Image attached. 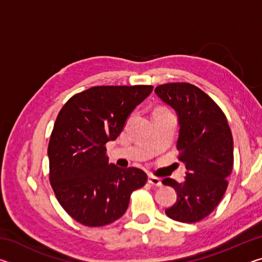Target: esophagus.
Masks as SVG:
<instances>
[{"label":"esophagus","mask_w":262,"mask_h":262,"mask_svg":"<svg viewBox=\"0 0 262 262\" xmlns=\"http://www.w3.org/2000/svg\"><path fill=\"white\" fill-rule=\"evenodd\" d=\"M148 183L151 184L152 186H156V187H161L162 186V181L157 177H154V176H149L148 177Z\"/></svg>","instance_id":"esophagus-1"}]
</instances>
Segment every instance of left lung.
Listing matches in <instances>:
<instances>
[{"label":"left lung","instance_id":"left-lung-1","mask_svg":"<svg viewBox=\"0 0 262 262\" xmlns=\"http://www.w3.org/2000/svg\"><path fill=\"white\" fill-rule=\"evenodd\" d=\"M155 92L178 114L177 149L187 170L185 183L163 179L178 196L165 214L183 223H196L214 211L227 190L233 167L231 129L220 106L193 84H162Z\"/></svg>","mask_w":262,"mask_h":262}]
</instances>
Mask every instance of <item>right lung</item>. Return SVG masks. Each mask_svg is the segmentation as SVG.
Segmentation results:
<instances>
[{
    "instance_id": "add662e5",
    "label": "right lung",
    "mask_w": 262,
    "mask_h": 262,
    "mask_svg": "<svg viewBox=\"0 0 262 262\" xmlns=\"http://www.w3.org/2000/svg\"><path fill=\"white\" fill-rule=\"evenodd\" d=\"M152 85L92 86L73 96L57 114L48 143L50 181L62 208L86 227H104L125 214L147 173L108 164L106 143L120 135Z\"/></svg>"
}]
</instances>
